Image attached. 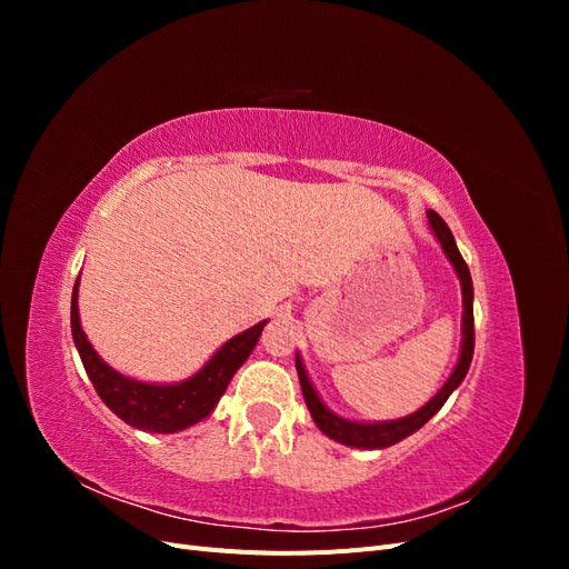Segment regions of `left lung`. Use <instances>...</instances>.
<instances>
[{"label": "left lung", "mask_w": 569, "mask_h": 569, "mask_svg": "<svg viewBox=\"0 0 569 569\" xmlns=\"http://www.w3.org/2000/svg\"><path fill=\"white\" fill-rule=\"evenodd\" d=\"M427 220L429 228H432L437 242L441 244L446 258H449L458 280H460V289H462V341H460V356L458 363L453 368V372L449 375V380L443 382V387L429 399L422 408H418L416 412H410L406 418L399 420H382V422H360V420H349L337 416L335 410H330L325 406V401L320 399V393L316 391L311 377L306 372V366L301 356L297 353V372H299V382L303 389V399L308 410H311V418L318 425V429L322 435H327L330 439H335L337 443L351 446V449H368V451H377V449H387V446H393L403 441L406 437H410L412 432L429 420L435 418L437 412L441 410V406L449 401V396L460 387V382L465 380V375L470 370L472 363V353H475V316H472V278H470V268L468 263L462 261V256L456 247L453 232L449 230V226L435 213L427 211Z\"/></svg>", "instance_id": "obj_1"}]
</instances>
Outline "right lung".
I'll use <instances>...</instances> for the list:
<instances>
[{
  "mask_svg": "<svg viewBox=\"0 0 569 569\" xmlns=\"http://www.w3.org/2000/svg\"><path fill=\"white\" fill-rule=\"evenodd\" d=\"M78 287L80 278L76 280L71 297V332L84 372H88L90 382L94 385L99 399L104 401L120 420L134 429H142V432L173 435L201 422L203 418H209L213 408L218 406L220 396L226 393L232 375L242 368L244 360L251 356L258 337H261L268 322L261 320L258 325L249 327V330L228 339L192 377H187L182 382H142L113 370L107 360L94 351L80 325Z\"/></svg>",
  "mask_w": 569,
  "mask_h": 569,
  "instance_id": "1",
  "label": "right lung"
}]
</instances>
